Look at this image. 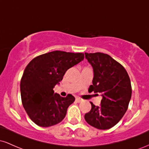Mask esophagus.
Wrapping results in <instances>:
<instances>
[{
	"label": "esophagus",
	"mask_w": 149,
	"mask_h": 149,
	"mask_svg": "<svg viewBox=\"0 0 149 149\" xmlns=\"http://www.w3.org/2000/svg\"><path fill=\"white\" fill-rule=\"evenodd\" d=\"M76 101L77 102H78V103H80V102H81L82 101H83V100H82V99H80V97H76Z\"/></svg>",
	"instance_id": "34e87169"
}]
</instances>
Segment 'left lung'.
Listing matches in <instances>:
<instances>
[{
  "instance_id": "8db88e82",
  "label": "left lung",
  "mask_w": 149,
  "mask_h": 149,
  "mask_svg": "<svg viewBox=\"0 0 149 149\" xmlns=\"http://www.w3.org/2000/svg\"><path fill=\"white\" fill-rule=\"evenodd\" d=\"M93 68L94 77L89 92L102 94L101 107L92 102L91 110L85 113L86 122L99 130L110 129L127 111L132 96L130 77L125 68L109 54L85 53Z\"/></svg>"
}]
</instances>
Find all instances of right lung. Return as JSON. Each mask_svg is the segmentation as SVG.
<instances>
[{
	"mask_svg": "<svg viewBox=\"0 0 149 149\" xmlns=\"http://www.w3.org/2000/svg\"><path fill=\"white\" fill-rule=\"evenodd\" d=\"M84 59L83 53L53 51L35 57L29 63L20 82L22 105L32 121L40 127L60 123L75 97H62L53 88L68 69Z\"/></svg>",
	"mask_w": 149,
	"mask_h": 149,
	"instance_id": "right-lung-1",
	"label": "right lung"
}]
</instances>
